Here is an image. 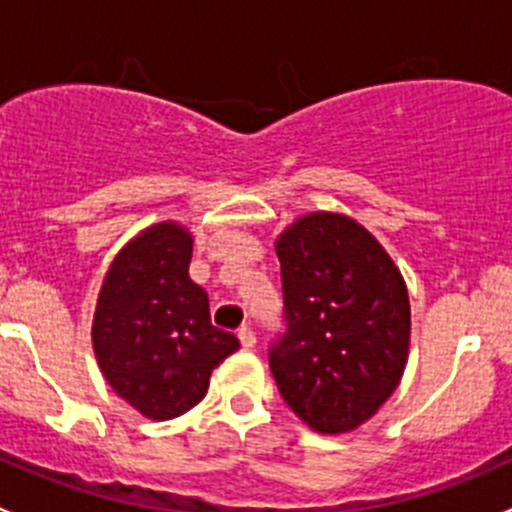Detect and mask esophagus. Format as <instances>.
<instances>
[{"mask_svg": "<svg viewBox=\"0 0 512 512\" xmlns=\"http://www.w3.org/2000/svg\"><path fill=\"white\" fill-rule=\"evenodd\" d=\"M237 337H240L242 347H245V349H255L257 337H255V332H252V327H242L240 332H237Z\"/></svg>", "mask_w": 512, "mask_h": 512, "instance_id": "obj_1", "label": "esophagus"}]
</instances>
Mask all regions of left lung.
<instances>
[{
	"instance_id": "obj_1",
	"label": "left lung",
	"mask_w": 512,
	"mask_h": 512,
	"mask_svg": "<svg viewBox=\"0 0 512 512\" xmlns=\"http://www.w3.org/2000/svg\"><path fill=\"white\" fill-rule=\"evenodd\" d=\"M287 332L270 349L282 399L312 431L349 433L401 384L411 347L404 275L342 213H307L277 235Z\"/></svg>"
}]
</instances>
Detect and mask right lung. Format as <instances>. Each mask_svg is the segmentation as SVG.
Here are the masks:
<instances>
[{"instance_id": "add662e5", "label": "right lung", "mask_w": 512, "mask_h": 512, "mask_svg": "<svg viewBox=\"0 0 512 512\" xmlns=\"http://www.w3.org/2000/svg\"><path fill=\"white\" fill-rule=\"evenodd\" d=\"M193 232L175 220L138 232L98 289L91 344L103 379L138 414L168 421L208 394L210 374L240 349L210 322L208 292L188 275Z\"/></svg>"}]
</instances>
